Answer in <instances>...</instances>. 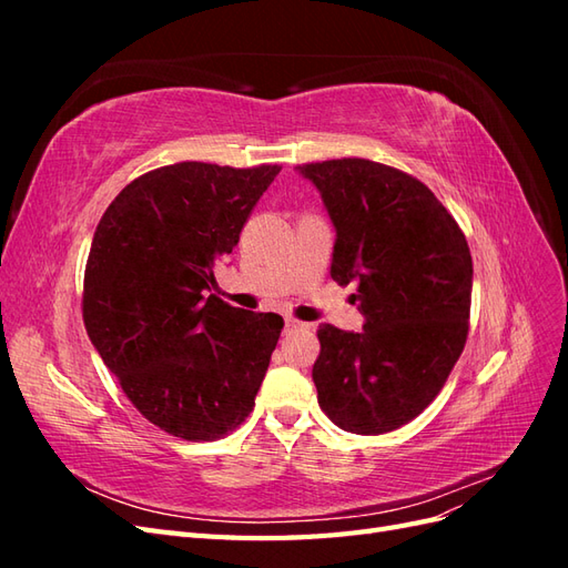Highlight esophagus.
<instances>
[{"instance_id":"esophagus-1","label":"esophagus","mask_w":568,"mask_h":568,"mask_svg":"<svg viewBox=\"0 0 568 568\" xmlns=\"http://www.w3.org/2000/svg\"><path fill=\"white\" fill-rule=\"evenodd\" d=\"M284 329H286V332H303V329H307V324H305V322H298V320H294V317H286V320H284Z\"/></svg>"}]
</instances>
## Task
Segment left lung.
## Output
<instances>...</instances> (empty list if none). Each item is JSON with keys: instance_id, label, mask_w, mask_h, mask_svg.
Returning <instances> with one entry per match:
<instances>
[{"instance_id": "obj_1", "label": "left lung", "mask_w": 568, "mask_h": 568, "mask_svg": "<svg viewBox=\"0 0 568 568\" xmlns=\"http://www.w3.org/2000/svg\"><path fill=\"white\" fill-rule=\"evenodd\" d=\"M336 230L332 280L357 284L363 332L322 324L317 400L338 428L376 436L422 415L469 332L474 265L455 217L400 170L341 159L298 165Z\"/></svg>"}]
</instances>
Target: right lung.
<instances>
[{"label": "right lung", "instance_id": "1", "mask_svg": "<svg viewBox=\"0 0 568 568\" xmlns=\"http://www.w3.org/2000/svg\"><path fill=\"white\" fill-rule=\"evenodd\" d=\"M280 170L165 165L130 182L97 225L84 329L132 405L178 438L232 432L265 379L284 320L205 291Z\"/></svg>", "mask_w": 568, "mask_h": 568}]
</instances>
